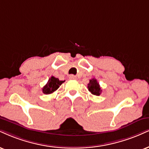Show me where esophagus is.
Listing matches in <instances>:
<instances>
[{"label": "esophagus", "mask_w": 149, "mask_h": 149, "mask_svg": "<svg viewBox=\"0 0 149 149\" xmlns=\"http://www.w3.org/2000/svg\"><path fill=\"white\" fill-rule=\"evenodd\" d=\"M69 79H76L77 77L74 76V75L72 74V75H70V76H69Z\"/></svg>", "instance_id": "34e87169"}]
</instances>
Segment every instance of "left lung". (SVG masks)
Returning a JSON list of instances; mask_svg holds the SVG:
<instances>
[{
	"instance_id": "1",
	"label": "left lung",
	"mask_w": 149,
	"mask_h": 149,
	"mask_svg": "<svg viewBox=\"0 0 149 149\" xmlns=\"http://www.w3.org/2000/svg\"><path fill=\"white\" fill-rule=\"evenodd\" d=\"M88 88L92 94L96 96H100L102 93V89H101L100 84L95 79H92L90 80L89 84H88Z\"/></svg>"
}]
</instances>
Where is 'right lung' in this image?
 <instances>
[{"instance_id": "obj_1", "label": "right lung", "mask_w": 149, "mask_h": 149, "mask_svg": "<svg viewBox=\"0 0 149 149\" xmlns=\"http://www.w3.org/2000/svg\"><path fill=\"white\" fill-rule=\"evenodd\" d=\"M65 81H60L58 78L54 77H51L49 79L48 81L46 84V85L43 86V93L44 94L46 95H49L52 94V93H54V91H56L59 86L61 85Z\"/></svg>"}]
</instances>
